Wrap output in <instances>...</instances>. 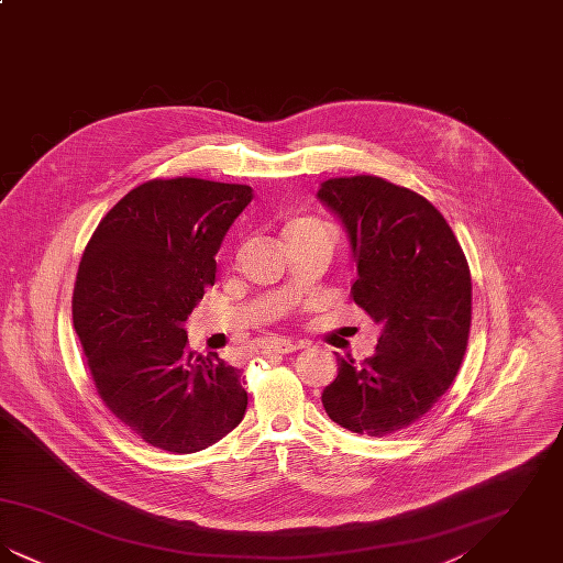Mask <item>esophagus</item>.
<instances>
[{"mask_svg":"<svg viewBox=\"0 0 563 563\" xmlns=\"http://www.w3.org/2000/svg\"><path fill=\"white\" fill-rule=\"evenodd\" d=\"M301 349V344H295L291 340H280V338H276V340H269L264 344V352H274V354H291L295 350Z\"/></svg>","mask_w":563,"mask_h":563,"instance_id":"1","label":"esophagus"}]
</instances>
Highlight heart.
Instances as JSON below:
<instances>
[{"label":"heart","mask_w":563,"mask_h":563,"mask_svg":"<svg viewBox=\"0 0 563 563\" xmlns=\"http://www.w3.org/2000/svg\"><path fill=\"white\" fill-rule=\"evenodd\" d=\"M321 223L314 221V219H310V217L294 219V221H289L287 228H285V241H287V239H295V236H301V234L317 232V230H321Z\"/></svg>","instance_id":"heart-1"}]
</instances>
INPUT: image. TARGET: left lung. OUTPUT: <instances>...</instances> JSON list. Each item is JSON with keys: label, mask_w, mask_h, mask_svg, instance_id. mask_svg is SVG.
<instances>
[{"label": "left lung", "mask_w": 563, "mask_h": 563, "mask_svg": "<svg viewBox=\"0 0 563 563\" xmlns=\"http://www.w3.org/2000/svg\"><path fill=\"white\" fill-rule=\"evenodd\" d=\"M349 234L350 295L382 333L372 358L338 356L322 407L340 427L384 437L420 420L454 382L471 331V269L429 200L372 175L321 184Z\"/></svg>", "instance_id": "obj_1"}]
</instances>
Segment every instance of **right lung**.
<instances>
[{
    "mask_svg": "<svg viewBox=\"0 0 563 563\" xmlns=\"http://www.w3.org/2000/svg\"><path fill=\"white\" fill-rule=\"evenodd\" d=\"M251 200L249 186L154 179L101 219L81 255L74 327L97 393L124 427L166 452H200L244 418L241 369L189 350L184 324Z\"/></svg>",
    "mask_w": 563,
    "mask_h": 563,
    "instance_id": "1",
    "label": "right lung"
}]
</instances>
